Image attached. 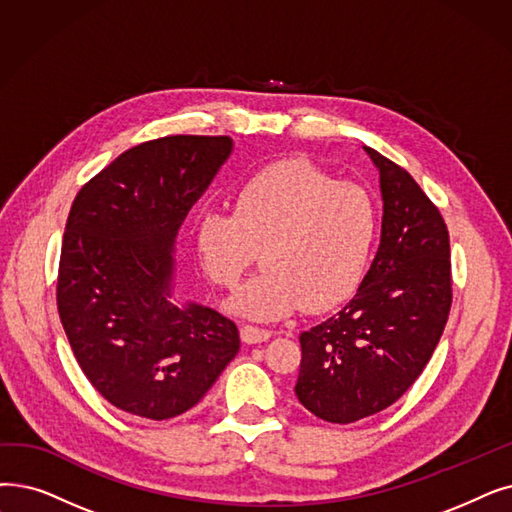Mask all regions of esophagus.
<instances>
[{"label": "esophagus", "instance_id": "1", "mask_svg": "<svg viewBox=\"0 0 512 512\" xmlns=\"http://www.w3.org/2000/svg\"><path fill=\"white\" fill-rule=\"evenodd\" d=\"M270 337H272V332L265 330V328H259V326L244 324V326L240 328V339H242L244 343H249V345H253V343H263V341H268Z\"/></svg>", "mask_w": 512, "mask_h": 512}]
</instances>
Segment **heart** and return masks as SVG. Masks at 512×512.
I'll return each instance as SVG.
<instances>
[{
    "mask_svg": "<svg viewBox=\"0 0 512 512\" xmlns=\"http://www.w3.org/2000/svg\"><path fill=\"white\" fill-rule=\"evenodd\" d=\"M379 215L355 184L332 182L303 161L251 175L232 211L198 221V253L213 282L236 288L259 251L263 272L232 299L255 320H276L301 305L322 311L349 297L368 265Z\"/></svg>",
    "mask_w": 512,
    "mask_h": 512,
    "instance_id": "heart-1",
    "label": "heart"
}]
</instances>
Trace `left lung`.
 Wrapping results in <instances>:
<instances>
[{
    "label": "left lung",
    "instance_id": "left-lung-1",
    "mask_svg": "<svg viewBox=\"0 0 512 512\" xmlns=\"http://www.w3.org/2000/svg\"><path fill=\"white\" fill-rule=\"evenodd\" d=\"M381 175V244L358 293L301 332L299 402L349 425L395 404L418 379L452 305L450 236L414 177L364 146Z\"/></svg>",
    "mask_w": 512,
    "mask_h": 512
}]
</instances>
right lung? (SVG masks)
Wrapping results in <instances>:
<instances>
[{"label": "right lung", "instance_id": "right-lung-1", "mask_svg": "<svg viewBox=\"0 0 512 512\" xmlns=\"http://www.w3.org/2000/svg\"><path fill=\"white\" fill-rule=\"evenodd\" d=\"M232 148L228 136L133 146L79 190L66 219L62 328L87 381L133 416L188 412L240 349L232 320L173 297L177 232Z\"/></svg>", "mask_w": 512, "mask_h": 512}]
</instances>
